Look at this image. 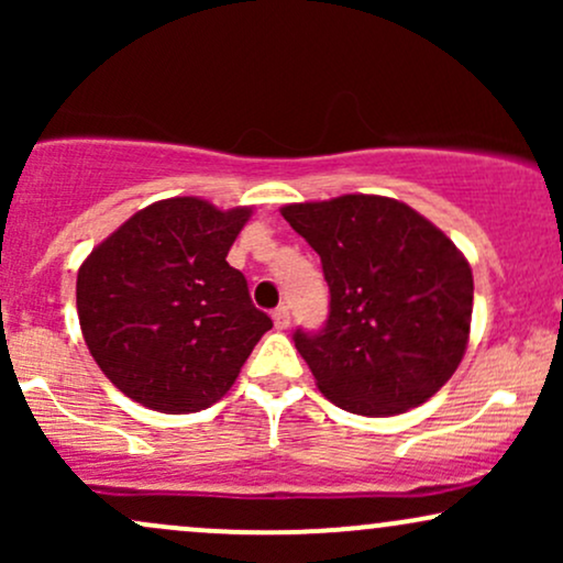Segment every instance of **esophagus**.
<instances>
[{
    "label": "esophagus",
    "instance_id": "obj_1",
    "mask_svg": "<svg viewBox=\"0 0 563 563\" xmlns=\"http://www.w3.org/2000/svg\"><path fill=\"white\" fill-rule=\"evenodd\" d=\"M273 320H275L277 331H286V328L290 325V312H288V307H277L275 312H273Z\"/></svg>",
    "mask_w": 563,
    "mask_h": 563
}]
</instances>
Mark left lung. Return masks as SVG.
Returning <instances> with one entry per match:
<instances>
[{
  "instance_id": "8db88e82",
  "label": "left lung",
  "mask_w": 563,
  "mask_h": 563,
  "mask_svg": "<svg viewBox=\"0 0 563 563\" xmlns=\"http://www.w3.org/2000/svg\"><path fill=\"white\" fill-rule=\"evenodd\" d=\"M331 288L320 333H294L318 389L357 416L423 405L466 354L474 275L466 256L402 200L339 196L283 206Z\"/></svg>"
}]
</instances>
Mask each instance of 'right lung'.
I'll return each instance as SVG.
<instances>
[{
    "mask_svg": "<svg viewBox=\"0 0 563 563\" xmlns=\"http://www.w3.org/2000/svg\"><path fill=\"white\" fill-rule=\"evenodd\" d=\"M251 206L219 211L192 196L129 217L84 260V341L119 391L158 412H198L230 386L273 320L251 303L228 251Z\"/></svg>",
    "mask_w": 563,
    "mask_h": 563,
    "instance_id": "1",
    "label": "right lung"
}]
</instances>
